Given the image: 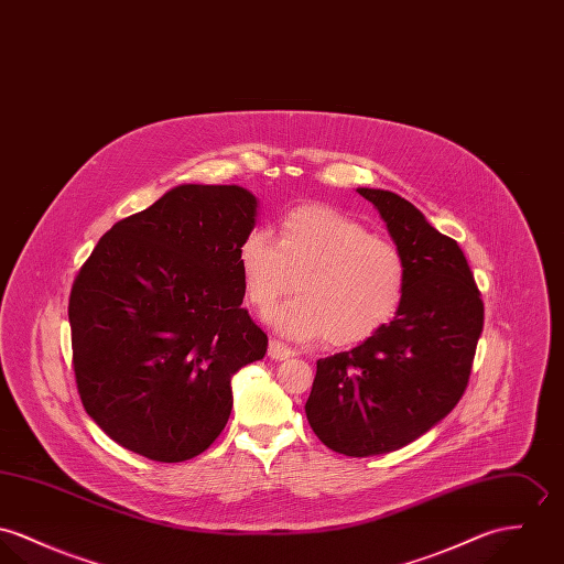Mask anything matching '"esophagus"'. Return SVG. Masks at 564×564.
Instances as JSON below:
<instances>
[{"mask_svg": "<svg viewBox=\"0 0 564 564\" xmlns=\"http://www.w3.org/2000/svg\"><path fill=\"white\" fill-rule=\"evenodd\" d=\"M294 355H296V352H294L292 348H288L285 344H281V341H276V339H272L270 346H268V357L274 359V361H288V359H292Z\"/></svg>", "mask_w": 564, "mask_h": 564, "instance_id": "34e87169", "label": "esophagus"}]
</instances>
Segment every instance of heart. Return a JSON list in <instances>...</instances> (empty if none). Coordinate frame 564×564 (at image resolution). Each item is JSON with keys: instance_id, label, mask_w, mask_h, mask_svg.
Returning a JSON list of instances; mask_svg holds the SVG:
<instances>
[{"instance_id": "obj_1", "label": "heart", "mask_w": 564, "mask_h": 564, "mask_svg": "<svg viewBox=\"0 0 564 564\" xmlns=\"http://www.w3.org/2000/svg\"><path fill=\"white\" fill-rule=\"evenodd\" d=\"M238 268L259 312L288 294L296 279L299 296L268 313V324L283 337H326L333 346H357L378 335L395 317L409 281L395 245L326 205L285 212L276 240L252 229L238 249Z\"/></svg>"}]
</instances>
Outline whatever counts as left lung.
<instances>
[{"label": "left lung", "instance_id": "obj_1", "mask_svg": "<svg viewBox=\"0 0 564 564\" xmlns=\"http://www.w3.org/2000/svg\"><path fill=\"white\" fill-rule=\"evenodd\" d=\"M357 192L375 205L404 254L406 294L372 339L317 361L305 413L326 447L364 458L409 445L456 406L485 305L460 247L413 203L389 189Z\"/></svg>", "mask_w": 564, "mask_h": 564}]
</instances>
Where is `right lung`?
I'll list each match as a JSON object with an SVG mask.
<instances>
[{
    "instance_id": "add662e5",
    "label": "right lung",
    "mask_w": 564,
    "mask_h": 564,
    "mask_svg": "<svg viewBox=\"0 0 564 564\" xmlns=\"http://www.w3.org/2000/svg\"><path fill=\"white\" fill-rule=\"evenodd\" d=\"M257 209L242 186L182 184L117 223L82 265L68 299L79 398L129 452H205L231 415V378L263 359L238 268Z\"/></svg>"
}]
</instances>
